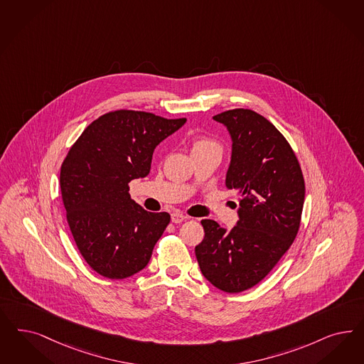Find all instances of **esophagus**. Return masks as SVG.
Masks as SVG:
<instances>
[{"mask_svg":"<svg viewBox=\"0 0 364 364\" xmlns=\"http://www.w3.org/2000/svg\"><path fill=\"white\" fill-rule=\"evenodd\" d=\"M171 219H172L173 223H181V222H184L187 219V216L183 215V213H175L171 215Z\"/></svg>","mask_w":364,"mask_h":364,"instance_id":"34e87169","label":"esophagus"}]
</instances>
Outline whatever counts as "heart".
I'll list each match as a JSON object with an SVG mask.
<instances>
[{
    "label": "heart",
    "mask_w": 364,
    "mask_h": 364,
    "mask_svg": "<svg viewBox=\"0 0 364 364\" xmlns=\"http://www.w3.org/2000/svg\"><path fill=\"white\" fill-rule=\"evenodd\" d=\"M211 148H219V145L211 138L205 137V136H196L192 139V153L207 151Z\"/></svg>",
    "instance_id": "heart-1"
}]
</instances>
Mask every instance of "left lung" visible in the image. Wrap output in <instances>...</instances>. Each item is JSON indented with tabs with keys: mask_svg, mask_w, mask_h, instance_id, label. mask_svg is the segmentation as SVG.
Here are the masks:
<instances>
[{
	"mask_svg": "<svg viewBox=\"0 0 364 364\" xmlns=\"http://www.w3.org/2000/svg\"><path fill=\"white\" fill-rule=\"evenodd\" d=\"M213 119L226 126L232 141L226 187L239 193V220L230 231L201 220L204 239L195 254L215 288L239 293L262 281L291 246L305 183L288 141L264 117L234 109Z\"/></svg>",
	"mask_w": 364,
	"mask_h": 364,
	"instance_id": "left-lung-1",
	"label": "left lung"
}]
</instances>
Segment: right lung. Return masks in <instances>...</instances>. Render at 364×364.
<instances>
[{"mask_svg":"<svg viewBox=\"0 0 364 364\" xmlns=\"http://www.w3.org/2000/svg\"><path fill=\"white\" fill-rule=\"evenodd\" d=\"M186 122L134 110L103 114L65 156L60 189L67 222L100 276L124 279L149 262L171 215L144 210L132 200L129 183L149 175L156 146Z\"/></svg>","mask_w":364,"mask_h":364,"instance_id":"obj_1","label":"right lung"}]
</instances>
